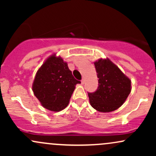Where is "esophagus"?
I'll use <instances>...</instances> for the list:
<instances>
[{"label":"esophagus","mask_w":156,"mask_h":156,"mask_svg":"<svg viewBox=\"0 0 156 156\" xmlns=\"http://www.w3.org/2000/svg\"><path fill=\"white\" fill-rule=\"evenodd\" d=\"M85 81H86L85 78H82V80H81V83H82V84H84V83H85Z\"/></svg>","instance_id":"34e87169"}]
</instances>
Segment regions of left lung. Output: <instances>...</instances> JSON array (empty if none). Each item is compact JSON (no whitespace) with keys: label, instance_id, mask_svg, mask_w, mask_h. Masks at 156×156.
<instances>
[{"label":"left lung","instance_id":"left-lung-1","mask_svg":"<svg viewBox=\"0 0 156 156\" xmlns=\"http://www.w3.org/2000/svg\"><path fill=\"white\" fill-rule=\"evenodd\" d=\"M98 87L94 92H88L90 104L101 112H110L121 106L131 90L130 80L108 59L94 62Z\"/></svg>","mask_w":156,"mask_h":156}]
</instances>
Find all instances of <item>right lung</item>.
<instances>
[{"instance_id": "add662e5", "label": "right lung", "mask_w": 156, "mask_h": 156, "mask_svg": "<svg viewBox=\"0 0 156 156\" xmlns=\"http://www.w3.org/2000/svg\"><path fill=\"white\" fill-rule=\"evenodd\" d=\"M77 83L67 64L55 55L45 61L36 74L33 92L44 108L60 112L67 106Z\"/></svg>"}]
</instances>
